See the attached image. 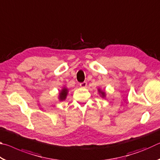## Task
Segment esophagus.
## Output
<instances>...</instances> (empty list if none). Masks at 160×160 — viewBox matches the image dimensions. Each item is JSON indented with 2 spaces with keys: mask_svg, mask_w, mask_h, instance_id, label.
Listing matches in <instances>:
<instances>
[{
  "mask_svg": "<svg viewBox=\"0 0 160 160\" xmlns=\"http://www.w3.org/2000/svg\"><path fill=\"white\" fill-rule=\"evenodd\" d=\"M80 86L81 87V88H85V87L87 86V82H82L80 83Z\"/></svg>",
  "mask_w": 160,
  "mask_h": 160,
  "instance_id": "1",
  "label": "esophagus"
}]
</instances>
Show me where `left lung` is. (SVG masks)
<instances>
[{"label":"left lung","instance_id":"1","mask_svg":"<svg viewBox=\"0 0 160 160\" xmlns=\"http://www.w3.org/2000/svg\"><path fill=\"white\" fill-rule=\"evenodd\" d=\"M99 94H102V97H105V92H103V91H102L101 90H99Z\"/></svg>","mask_w":160,"mask_h":160}]
</instances>
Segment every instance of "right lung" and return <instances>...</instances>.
<instances>
[{
    "label": "right lung",
    "mask_w": 160,
    "mask_h": 160,
    "mask_svg": "<svg viewBox=\"0 0 160 160\" xmlns=\"http://www.w3.org/2000/svg\"><path fill=\"white\" fill-rule=\"evenodd\" d=\"M67 94H68V89L66 88H63L61 91L60 94H59V99H60L61 101L65 100V99L66 98Z\"/></svg>",
    "instance_id": "1"
}]
</instances>
